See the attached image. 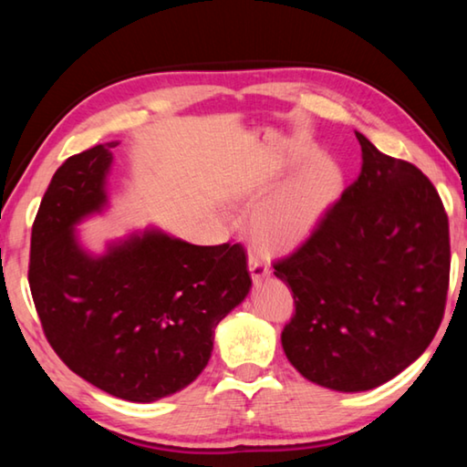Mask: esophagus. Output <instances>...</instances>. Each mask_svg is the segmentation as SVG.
Segmentation results:
<instances>
[{
    "label": "esophagus",
    "mask_w": 467,
    "mask_h": 467,
    "mask_svg": "<svg viewBox=\"0 0 467 467\" xmlns=\"http://www.w3.org/2000/svg\"><path fill=\"white\" fill-rule=\"evenodd\" d=\"M249 272H251V278L253 282H262L265 278H270V265H267L262 257L253 255L249 253Z\"/></svg>",
    "instance_id": "esophagus-1"
}]
</instances>
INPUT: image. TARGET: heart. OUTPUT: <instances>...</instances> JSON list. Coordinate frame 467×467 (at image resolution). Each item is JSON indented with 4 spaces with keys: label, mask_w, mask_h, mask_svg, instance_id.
Instances as JSON below:
<instances>
[{
    "label": "heart",
    "mask_w": 467,
    "mask_h": 467,
    "mask_svg": "<svg viewBox=\"0 0 467 467\" xmlns=\"http://www.w3.org/2000/svg\"><path fill=\"white\" fill-rule=\"evenodd\" d=\"M309 156L311 148L300 150L295 162ZM270 189L264 183L244 195L247 203L259 202L249 218V236L264 253L280 255L298 249L319 231L344 193L346 172L334 156L317 154L272 193Z\"/></svg>",
    "instance_id": "obj_1"
}]
</instances>
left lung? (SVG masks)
Listing matches in <instances>:
<instances>
[{
	"label": "left lung",
	"instance_id": "obj_1",
	"mask_svg": "<svg viewBox=\"0 0 467 467\" xmlns=\"http://www.w3.org/2000/svg\"><path fill=\"white\" fill-rule=\"evenodd\" d=\"M360 175L303 247L274 264L295 295L282 348L300 375L344 393L400 375L429 348L449 286V220L420 169L357 131Z\"/></svg>",
	"mask_w": 467,
	"mask_h": 467
}]
</instances>
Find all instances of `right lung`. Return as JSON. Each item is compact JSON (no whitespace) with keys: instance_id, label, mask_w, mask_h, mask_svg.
<instances>
[{"instance_id":"add662e5","label":"right lung","mask_w":467,"mask_h":467,"mask_svg":"<svg viewBox=\"0 0 467 467\" xmlns=\"http://www.w3.org/2000/svg\"><path fill=\"white\" fill-rule=\"evenodd\" d=\"M115 146L67 158L53 175L33 224L28 282L57 357L99 389L150 404L195 381L251 275L239 243L202 247L158 226L100 253L86 247L78 226L109 210Z\"/></svg>"}]
</instances>
